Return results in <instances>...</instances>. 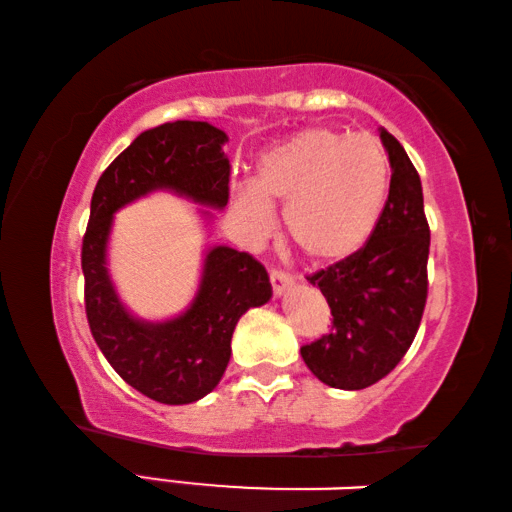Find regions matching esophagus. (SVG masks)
<instances>
[{"label": "esophagus", "instance_id": "1", "mask_svg": "<svg viewBox=\"0 0 512 512\" xmlns=\"http://www.w3.org/2000/svg\"><path fill=\"white\" fill-rule=\"evenodd\" d=\"M268 277H271V284H273V293H275V296H282V293L289 289V284L293 282V277H291L289 273L280 271V268H273V271L268 273Z\"/></svg>", "mask_w": 512, "mask_h": 512}]
</instances>
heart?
<instances>
[{
    "label": "heart",
    "mask_w": 512,
    "mask_h": 512,
    "mask_svg": "<svg viewBox=\"0 0 512 512\" xmlns=\"http://www.w3.org/2000/svg\"><path fill=\"white\" fill-rule=\"evenodd\" d=\"M391 189V160L379 142L314 126L275 144L257 162L253 183L232 194L250 237L273 230L271 205L309 262L339 264L370 239Z\"/></svg>",
    "instance_id": "b5f03b06"
}]
</instances>
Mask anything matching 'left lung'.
Segmentation results:
<instances>
[{
    "mask_svg": "<svg viewBox=\"0 0 512 512\" xmlns=\"http://www.w3.org/2000/svg\"><path fill=\"white\" fill-rule=\"evenodd\" d=\"M391 189L366 246L309 275L332 309V332L302 345L307 368L332 388L361 391L384 379L418 334L427 305L429 223L422 183L404 146L381 128Z\"/></svg>",
    "mask_w": 512,
    "mask_h": 512,
    "instance_id": "obj_1",
    "label": "left lung"
}]
</instances>
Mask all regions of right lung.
<instances>
[{"mask_svg":"<svg viewBox=\"0 0 512 512\" xmlns=\"http://www.w3.org/2000/svg\"><path fill=\"white\" fill-rule=\"evenodd\" d=\"M225 142L228 135L207 121H167L137 135L101 173L92 194L81 250L90 332L117 375L162 404H189L214 391L228 368L237 320L271 300V282L253 255L214 246L185 314L164 323L137 320L108 275L112 214L155 189L223 210L230 196Z\"/></svg>","mask_w":512,"mask_h":512,"instance_id":"right-lung-1","label":"right lung"}]
</instances>
